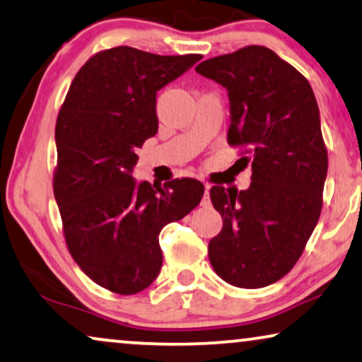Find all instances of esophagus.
<instances>
[{
  "instance_id": "1",
  "label": "esophagus",
  "mask_w": 362,
  "mask_h": 362,
  "mask_svg": "<svg viewBox=\"0 0 362 362\" xmlns=\"http://www.w3.org/2000/svg\"><path fill=\"white\" fill-rule=\"evenodd\" d=\"M202 205H203V206L210 205V185H208V183H205V193H203Z\"/></svg>"
}]
</instances>
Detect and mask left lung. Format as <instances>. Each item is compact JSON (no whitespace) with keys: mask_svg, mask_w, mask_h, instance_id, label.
<instances>
[{"mask_svg":"<svg viewBox=\"0 0 362 362\" xmlns=\"http://www.w3.org/2000/svg\"><path fill=\"white\" fill-rule=\"evenodd\" d=\"M195 70L228 90V144L251 162V187L210 198L223 228L208 257L223 281L261 288L282 279L302 256L323 206L328 170L320 111L308 80L264 45L203 60Z\"/></svg>","mask_w":362,"mask_h":362,"instance_id":"obj_1","label":"left lung"}]
</instances>
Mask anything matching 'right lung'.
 <instances>
[{"instance_id":"1","label":"right lung","mask_w":362,"mask_h":362,"mask_svg":"<svg viewBox=\"0 0 362 362\" xmlns=\"http://www.w3.org/2000/svg\"><path fill=\"white\" fill-rule=\"evenodd\" d=\"M200 59L128 45L100 50L60 106L54 195L64 238L81 271L110 292L132 295L156 281L160 230L188 215L205 192L195 179L156 189L132 179L136 151L157 132L156 93Z\"/></svg>"}]
</instances>
